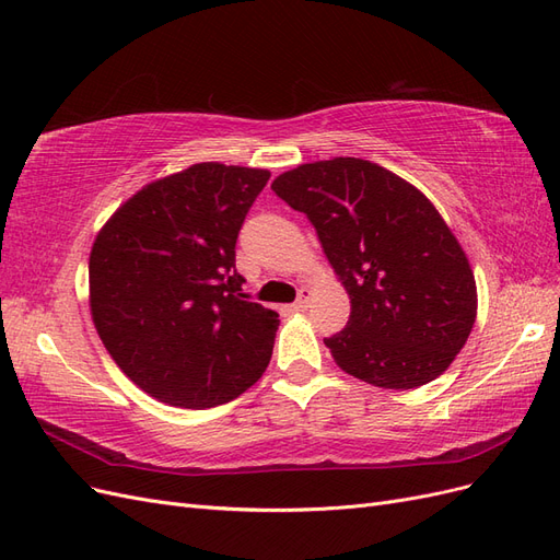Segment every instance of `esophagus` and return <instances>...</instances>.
<instances>
[{
	"label": "esophagus",
	"instance_id": "1",
	"mask_svg": "<svg viewBox=\"0 0 560 560\" xmlns=\"http://www.w3.org/2000/svg\"><path fill=\"white\" fill-rule=\"evenodd\" d=\"M311 299H313V290H308V287H301V290H299V299H296V303H294V311H306Z\"/></svg>",
	"mask_w": 560,
	"mask_h": 560
}]
</instances>
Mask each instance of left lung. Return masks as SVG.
I'll return each instance as SVG.
<instances>
[{
    "instance_id": "left-lung-1",
    "label": "left lung",
    "mask_w": 560,
    "mask_h": 560,
    "mask_svg": "<svg viewBox=\"0 0 560 560\" xmlns=\"http://www.w3.org/2000/svg\"><path fill=\"white\" fill-rule=\"evenodd\" d=\"M270 189L311 219L350 296L348 327L325 338L334 362L385 389L442 376L467 343L479 299L467 254L432 200L352 156L296 165Z\"/></svg>"
}]
</instances>
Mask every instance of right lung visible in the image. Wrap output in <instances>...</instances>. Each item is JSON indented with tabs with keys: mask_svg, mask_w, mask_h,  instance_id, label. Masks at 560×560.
<instances>
[{
	"mask_svg": "<svg viewBox=\"0 0 560 560\" xmlns=\"http://www.w3.org/2000/svg\"><path fill=\"white\" fill-rule=\"evenodd\" d=\"M268 177L264 167L196 163L144 184L97 231L93 325L149 397L212 409L266 371L280 319L247 301L235 241Z\"/></svg>",
	"mask_w": 560,
	"mask_h": 560,
	"instance_id": "add662e5",
	"label": "right lung"
}]
</instances>
